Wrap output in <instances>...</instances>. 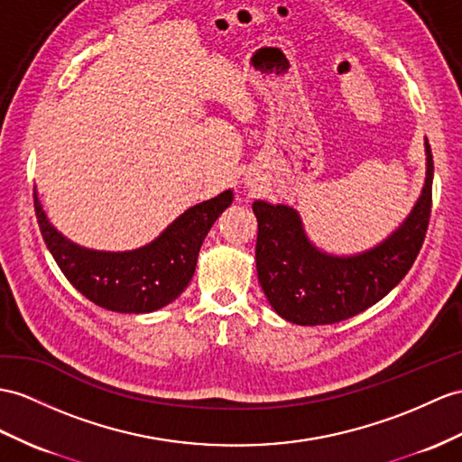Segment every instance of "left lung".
<instances>
[{
    "label": "left lung",
    "mask_w": 462,
    "mask_h": 462,
    "mask_svg": "<svg viewBox=\"0 0 462 462\" xmlns=\"http://www.w3.org/2000/svg\"><path fill=\"white\" fill-rule=\"evenodd\" d=\"M425 182L411 211L378 245L333 254L313 243L298 209L253 201L258 221L256 274L280 318L296 325H329L374 306L408 274L431 216L433 156L425 137Z\"/></svg>",
    "instance_id": "8db88e82"
}]
</instances>
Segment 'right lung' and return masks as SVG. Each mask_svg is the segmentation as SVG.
<instances>
[{"instance_id": "obj_1", "label": "right lung", "mask_w": 462, "mask_h": 462, "mask_svg": "<svg viewBox=\"0 0 462 462\" xmlns=\"http://www.w3.org/2000/svg\"><path fill=\"white\" fill-rule=\"evenodd\" d=\"M37 221L52 258L70 284L96 306L119 313H149L174 301L196 273L211 225L233 204V189L186 209L159 237L133 251H96L54 227L35 189Z\"/></svg>"}]
</instances>
